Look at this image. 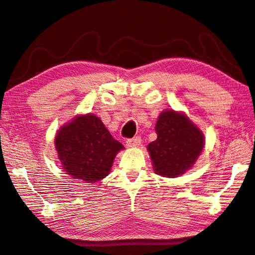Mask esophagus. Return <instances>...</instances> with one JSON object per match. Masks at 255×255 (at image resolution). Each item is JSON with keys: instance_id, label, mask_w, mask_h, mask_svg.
I'll return each instance as SVG.
<instances>
[{"instance_id": "34e87169", "label": "esophagus", "mask_w": 255, "mask_h": 255, "mask_svg": "<svg viewBox=\"0 0 255 255\" xmlns=\"http://www.w3.org/2000/svg\"><path fill=\"white\" fill-rule=\"evenodd\" d=\"M140 142H141L140 137L137 136V137L130 138V139H127L126 145H127V147H137L140 145Z\"/></svg>"}]
</instances>
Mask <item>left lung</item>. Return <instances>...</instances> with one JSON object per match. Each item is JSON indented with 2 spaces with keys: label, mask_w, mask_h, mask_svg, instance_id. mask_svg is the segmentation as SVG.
<instances>
[{
  "label": "left lung",
  "mask_w": 255,
  "mask_h": 255,
  "mask_svg": "<svg viewBox=\"0 0 255 255\" xmlns=\"http://www.w3.org/2000/svg\"><path fill=\"white\" fill-rule=\"evenodd\" d=\"M157 139L148 145L156 174L177 177L195 163L204 147V136L186 116L166 110L156 124Z\"/></svg>",
  "instance_id": "left-lung-1"
}]
</instances>
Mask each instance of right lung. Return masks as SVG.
Returning a JSON list of instances; mask_svg holds the SVG:
<instances>
[{"label":"right lung","instance_id":"add662e5","mask_svg":"<svg viewBox=\"0 0 255 255\" xmlns=\"http://www.w3.org/2000/svg\"><path fill=\"white\" fill-rule=\"evenodd\" d=\"M54 142L64 172L87 183L105 178L124 148L94 115L79 116L61 127Z\"/></svg>","mask_w":255,"mask_h":255}]
</instances>
